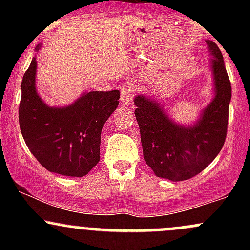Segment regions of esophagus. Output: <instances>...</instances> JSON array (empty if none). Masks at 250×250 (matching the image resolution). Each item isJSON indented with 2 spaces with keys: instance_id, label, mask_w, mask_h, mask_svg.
<instances>
[{
  "instance_id": "esophagus-1",
  "label": "esophagus",
  "mask_w": 250,
  "mask_h": 250,
  "mask_svg": "<svg viewBox=\"0 0 250 250\" xmlns=\"http://www.w3.org/2000/svg\"><path fill=\"white\" fill-rule=\"evenodd\" d=\"M134 87L131 83H125L121 88V103L125 105H130L131 100H133Z\"/></svg>"
}]
</instances>
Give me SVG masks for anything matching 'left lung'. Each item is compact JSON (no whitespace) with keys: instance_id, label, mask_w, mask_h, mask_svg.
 I'll return each mask as SVG.
<instances>
[{"instance_id":"left-lung-1","label":"left lung","mask_w":250,"mask_h":250,"mask_svg":"<svg viewBox=\"0 0 250 250\" xmlns=\"http://www.w3.org/2000/svg\"><path fill=\"white\" fill-rule=\"evenodd\" d=\"M206 43L213 97L193 123L173 119L157 97L146 93L134 97L145 161L157 177L174 182L200 174L214 161L226 140L231 85L217 44L210 40Z\"/></svg>"}]
</instances>
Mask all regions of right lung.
<instances>
[{
	"label": "right lung",
	"mask_w": 250,
	"mask_h": 250,
	"mask_svg": "<svg viewBox=\"0 0 250 250\" xmlns=\"http://www.w3.org/2000/svg\"><path fill=\"white\" fill-rule=\"evenodd\" d=\"M36 69L34 56L22 80L19 108L25 145L51 173L84 176L100 161L103 125L116 110L120 91H84L70 104L51 107L37 93Z\"/></svg>",
	"instance_id": "obj_1"
}]
</instances>
